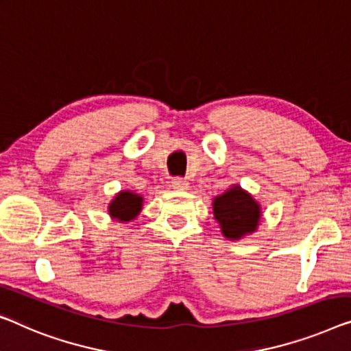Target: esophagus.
I'll use <instances>...</instances> for the list:
<instances>
[{
  "label": "esophagus",
  "instance_id": "esophagus-1",
  "mask_svg": "<svg viewBox=\"0 0 351 351\" xmlns=\"http://www.w3.org/2000/svg\"><path fill=\"white\" fill-rule=\"evenodd\" d=\"M171 186H173V189L176 191H189V181H186L184 178H175Z\"/></svg>",
  "mask_w": 351,
  "mask_h": 351
}]
</instances>
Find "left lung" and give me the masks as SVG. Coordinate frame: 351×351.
<instances>
[{"instance_id":"1","label":"left lung","mask_w":351,"mask_h":351,"mask_svg":"<svg viewBox=\"0 0 351 351\" xmlns=\"http://www.w3.org/2000/svg\"><path fill=\"white\" fill-rule=\"evenodd\" d=\"M213 214L223 237L230 241H239L257 232L261 221V205L239 184L214 197Z\"/></svg>"}]
</instances>
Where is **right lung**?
<instances>
[{"label": "right lung", "instance_id": "obj_1", "mask_svg": "<svg viewBox=\"0 0 351 351\" xmlns=\"http://www.w3.org/2000/svg\"><path fill=\"white\" fill-rule=\"evenodd\" d=\"M143 209V197L134 191H119L110 200L107 213L113 221L121 223L132 222Z\"/></svg>", "mask_w": 351, "mask_h": 351}]
</instances>
